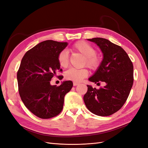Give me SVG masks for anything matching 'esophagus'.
<instances>
[{"instance_id": "obj_1", "label": "esophagus", "mask_w": 148, "mask_h": 148, "mask_svg": "<svg viewBox=\"0 0 148 148\" xmlns=\"http://www.w3.org/2000/svg\"><path fill=\"white\" fill-rule=\"evenodd\" d=\"M78 84H79V83H77V82H73V86H77V85H78Z\"/></svg>"}]
</instances>
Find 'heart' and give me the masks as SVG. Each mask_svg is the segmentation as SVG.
<instances>
[{
  "instance_id": "b5f03b06",
  "label": "heart",
  "mask_w": 148,
  "mask_h": 148,
  "mask_svg": "<svg viewBox=\"0 0 148 148\" xmlns=\"http://www.w3.org/2000/svg\"><path fill=\"white\" fill-rule=\"evenodd\" d=\"M71 50L80 53L84 57L83 65H86L93 71L100 68L102 64L101 58L96 55V49L86 41H79L71 46ZM57 60L62 68H66L69 64V56L65 51H61L57 56ZM89 71L87 69H76L71 68L65 72V78L75 82H80L88 77Z\"/></svg>"
}]
</instances>
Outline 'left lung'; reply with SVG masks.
<instances>
[{
	"instance_id": "8db88e82",
	"label": "left lung",
	"mask_w": 148,
	"mask_h": 148,
	"mask_svg": "<svg viewBox=\"0 0 148 148\" xmlns=\"http://www.w3.org/2000/svg\"><path fill=\"white\" fill-rule=\"evenodd\" d=\"M97 44L104 54L100 68L89 81L106 86L99 89L88 86L83 99L88 109L99 116H109L126 102L133 84V65L123 48L101 38L88 39Z\"/></svg>"
}]
</instances>
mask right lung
<instances>
[{
  "label": "right lung",
  "instance_id": "add662e5",
  "mask_svg": "<svg viewBox=\"0 0 148 148\" xmlns=\"http://www.w3.org/2000/svg\"><path fill=\"white\" fill-rule=\"evenodd\" d=\"M67 42L47 40L26 52L17 71L18 91L21 101L30 112L42 119L59 115L63 109L64 97L73 87L71 81L52 86L50 82L57 71L62 72L57 60ZM62 79L63 76H57Z\"/></svg>",
  "mask_w": 148,
  "mask_h": 148
}]
</instances>
